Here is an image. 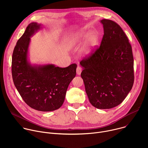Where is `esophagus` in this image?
<instances>
[{"instance_id": "esophagus-1", "label": "esophagus", "mask_w": 148, "mask_h": 148, "mask_svg": "<svg viewBox=\"0 0 148 148\" xmlns=\"http://www.w3.org/2000/svg\"><path fill=\"white\" fill-rule=\"evenodd\" d=\"M81 71H82V69H81V67L80 66H78V67H77V74L78 75H79V74H81Z\"/></svg>"}]
</instances>
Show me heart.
Instances as JSON below:
<instances>
[{"instance_id":"heart-1","label":"heart","mask_w":148,"mask_h":148,"mask_svg":"<svg viewBox=\"0 0 148 148\" xmlns=\"http://www.w3.org/2000/svg\"><path fill=\"white\" fill-rule=\"evenodd\" d=\"M84 36V34L83 33H75L71 36L68 40L69 46L71 47L75 46L78 43H79ZM98 38V34L95 32H92L88 34L87 37V45L83 50L84 54L86 55H88L91 53L92 47H94L97 43Z\"/></svg>"}]
</instances>
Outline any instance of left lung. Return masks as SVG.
Wrapping results in <instances>:
<instances>
[{
  "instance_id": "8db88e82",
  "label": "left lung",
  "mask_w": 148,
  "mask_h": 148,
  "mask_svg": "<svg viewBox=\"0 0 148 148\" xmlns=\"http://www.w3.org/2000/svg\"><path fill=\"white\" fill-rule=\"evenodd\" d=\"M100 46L84 57L81 76L90 103L98 109L119 105L134 82V57L127 36L114 21L102 19Z\"/></svg>"
}]
</instances>
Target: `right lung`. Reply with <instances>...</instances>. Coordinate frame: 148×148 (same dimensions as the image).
Segmentation results:
<instances>
[{"label":"right lung","mask_w":148,"mask_h":148,"mask_svg":"<svg viewBox=\"0 0 148 148\" xmlns=\"http://www.w3.org/2000/svg\"><path fill=\"white\" fill-rule=\"evenodd\" d=\"M40 25L29 24L17 41L12 60L14 86L24 101L37 111L48 112L60 108L64 101L69 85L76 75V64L60 68L53 64L32 66L27 62L30 37Z\"/></svg>","instance_id":"right-lung-1"}]
</instances>
